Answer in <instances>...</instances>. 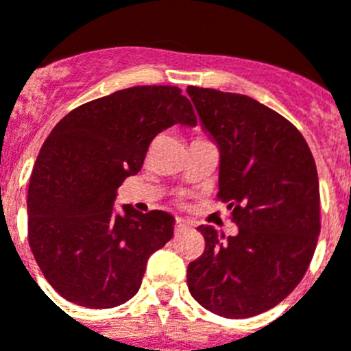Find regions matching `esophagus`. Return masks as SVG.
Returning a JSON list of instances; mask_svg holds the SVG:
<instances>
[{"label": "esophagus", "mask_w": 351, "mask_h": 351, "mask_svg": "<svg viewBox=\"0 0 351 351\" xmlns=\"http://www.w3.org/2000/svg\"><path fill=\"white\" fill-rule=\"evenodd\" d=\"M188 228H192V224L188 221H182V219H178V221H176V233H181V231L188 230Z\"/></svg>", "instance_id": "1"}]
</instances>
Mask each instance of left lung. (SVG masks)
<instances>
[{
    "instance_id": "8db88e82",
    "label": "left lung",
    "mask_w": 351,
    "mask_h": 351,
    "mask_svg": "<svg viewBox=\"0 0 351 351\" xmlns=\"http://www.w3.org/2000/svg\"><path fill=\"white\" fill-rule=\"evenodd\" d=\"M221 152L219 193L239 226L224 237L199 226L204 253L188 265V289L206 311L253 317L285 300L314 256L321 231L319 179L300 130L254 98L186 89Z\"/></svg>"
}]
</instances>
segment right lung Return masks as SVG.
Here are the masks:
<instances>
[{"mask_svg": "<svg viewBox=\"0 0 351 351\" xmlns=\"http://www.w3.org/2000/svg\"><path fill=\"white\" fill-rule=\"evenodd\" d=\"M195 112L176 86H136L68 112L40 147L28 186V244L60 296L112 308L134 296L147 260L173 234L170 213L114 211L120 184L141 170L150 141Z\"/></svg>", "mask_w": 351, "mask_h": 351, "instance_id": "1", "label": "right lung"}]
</instances>
